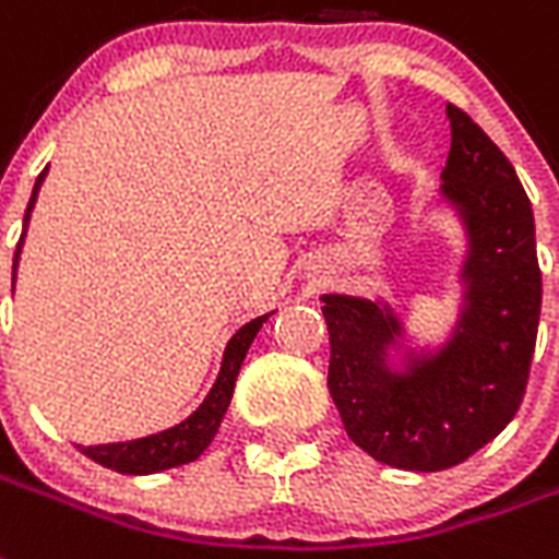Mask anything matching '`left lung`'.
I'll return each instance as SVG.
<instances>
[{"label":"left lung","mask_w":559,"mask_h":559,"mask_svg":"<svg viewBox=\"0 0 559 559\" xmlns=\"http://www.w3.org/2000/svg\"><path fill=\"white\" fill-rule=\"evenodd\" d=\"M445 116L452 148L440 194L469 236L452 338L437 353H408L405 370H391L388 349L405 335L391 306L323 294L329 393L349 440L411 473L464 464L516 417L543 302L534 210L516 171L461 107L449 104Z\"/></svg>","instance_id":"8db88e82"}]
</instances>
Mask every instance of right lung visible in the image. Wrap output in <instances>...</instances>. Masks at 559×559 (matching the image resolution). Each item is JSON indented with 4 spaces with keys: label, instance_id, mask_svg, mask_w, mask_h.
<instances>
[{
    "label": "right lung",
    "instance_id": "add662e5",
    "mask_svg": "<svg viewBox=\"0 0 559 559\" xmlns=\"http://www.w3.org/2000/svg\"><path fill=\"white\" fill-rule=\"evenodd\" d=\"M49 171V168H46ZM46 171H40L37 183H34L32 201H28V210H25V224H23V239L25 227H28V218H32L34 201H37V192H40V183ZM23 239L16 245L14 253V274L16 262H20V248H23ZM267 320V314L250 320L236 332L224 349V361H221V373L212 384L210 396L201 402V408L194 411L192 417H186L180 426L166 428L159 435L140 437V440H128V443H102V445H78L86 457H93L95 464L107 466V469H116V473L124 475H151L163 473V469H171V466L189 464L194 457H201V452L212 443V437L218 431L221 419L227 414V405L233 400V388H236V376L241 370V361L248 356L250 344L257 338V332L262 329V323Z\"/></svg>",
    "mask_w": 559,
    "mask_h": 559
}]
</instances>
